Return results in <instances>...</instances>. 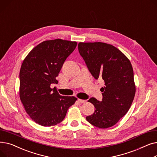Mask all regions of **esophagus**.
Listing matches in <instances>:
<instances>
[{
	"label": "esophagus",
	"mask_w": 157,
	"mask_h": 157,
	"mask_svg": "<svg viewBox=\"0 0 157 157\" xmlns=\"http://www.w3.org/2000/svg\"><path fill=\"white\" fill-rule=\"evenodd\" d=\"M78 101H79V102H80V103H85V102H86V100L80 99V98H78Z\"/></svg>",
	"instance_id": "1"
}]
</instances>
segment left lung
Returning <instances> with one entry per match:
<instances>
[{"label":"left lung","instance_id":"1","mask_svg":"<svg viewBox=\"0 0 157 157\" xmlns=\"http://www.w3.org/2000/svg\"><path fill=\"white\" fill-rule=\"evenodd\" d=\"M78 50L95 79L104 81L101 102L88 101L95 110L86 117L94 126L106 128L114 125L128 112L136 94L134 71L128 58L114 46L104 43H79Z\"/></svg>","mask_w":157,"mask_h":157}]
</instances>
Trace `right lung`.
Wrapping results in <instances>:
<instances>
[{
    "label": "right lung",
    "mask_w": 157,
    "mask_h": 157,
    "mask_svg": "<svg viewBox=\"0 0 157 157\" xmlns=\"http://www.w3.org/2000/svg\"><path fill=\"white\" fill-rule=\"evenodd\" d=\"M77 46L75 41L57 39L43 41L24 59L20 72V97L29 117L39 125H57L65 117L75 97L62 96L52 84H57L66 59Z\"/></svg>",
    "instance_id": "right-lung-1"
}]
</instances>
